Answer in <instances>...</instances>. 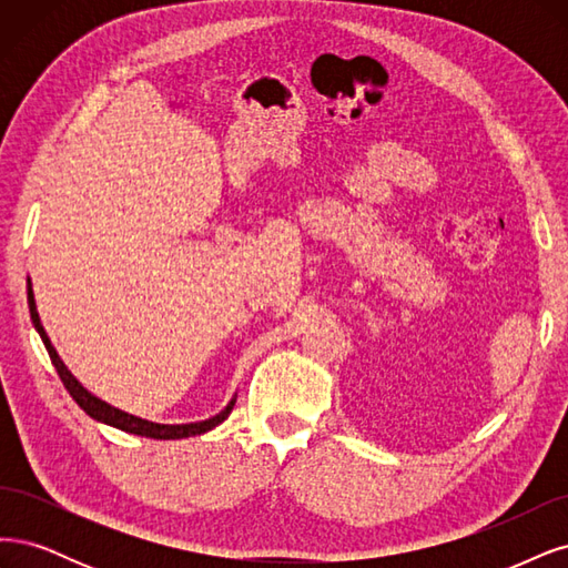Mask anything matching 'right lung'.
<instances>
[{
    "mask_svg": "<svg viewBox=\"0 0 568 568\" xmlns=\"http://www.w3.org/2000/svg\"><path fill=\"white\" fill-rule=\"evenodd\" d=\"M28 306H30V318H32V325L34 331L40 333L47 352H49V358L53 363V368H57L61 382L65 384V389L70 392V396L75 398V404L89 415L94 417L97 423H103V425H111V427H118L122 432H130V434H139V436H145V438H160V442H170V438H189V436H197V434H205L210 429H214L216 425H222L224 419L231 415L233 406H235V396L229 400L224 410H219L216 415L207 417V419H200V423H186V425H160V423H151V419H143V417H136L132 413H124L111 404H105V400H101L99 396L91 394L87 387H82V382L72 375L68 371V365L63 363V358L59 356V352L53 349V344L44 331V325L40 321V314H38V304H34V292H32V283L28 278Z\"/></svg>",
    "mask_w": 568,
    "mask_h": 568,
    "instance_id": "obj_1",
    "label": "right lung"
}]
</instances>
